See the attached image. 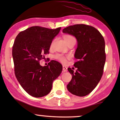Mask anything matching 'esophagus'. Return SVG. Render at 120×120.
I'll return each instance as SVG.
<instances>
[{
    "mask_svg": "<svg viewBox=\"0 0 120 120\" xmlns=\"http://www.w3.org/2000/svg\"><path fill=\"white\" fill-rule=\"evenodd\" d=\"M68 70V68L67 67H66L65 66H63V71L64 72H66Z\"/></svg>",
    "mask_w": 120,
    "mask_h": 120,
    "instance_id": "1",
    "label": "esophagus"
}]
</instances>
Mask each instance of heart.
<instances>
[{"mask_svg":"<svg viewBox=\"0 0 120 120\" xmlns=\"http://www.w3.org/2000/svg\"><path fill=\"white\" fill-rule=\"evenodd\" d=\"M64 39L65 41L66 42L67 44L68 43L69 41H70L73 40H75V38L73 37V36L70 35H65L64 36ZM52 43L51 44V46H52ZM56 58L57 59V60H59L60 61L63 63H65L67 60L66 57L61 55H56Z\"/></svg>","mask_w":120,"mask_h":120,"instance_id":"b5f03b06","label":"heart"}]
</instances>
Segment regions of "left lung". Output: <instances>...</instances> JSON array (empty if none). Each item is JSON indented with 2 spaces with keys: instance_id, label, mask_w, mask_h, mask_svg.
Listing matches in <instances>:
<instances>
[{
  "instance_id": "left-lung-1",
  "label": "left lung",
  "mask_w": 120,
  "mask_h": 120,
  "mask_svg": "<svg viewBox=\"0 0 120 120\" xmlns=\"http://www.w3.org/2000/svg\"><path fill=\"white\" fill-rule=\"evenodd\" d=\"M63 33L76 38L78 47L74 57L76 72L68 70L72 79L67 89L75 96L83 97L94 89L101 80L105 63V41L97 29L91 26L75 24L65 28Z\"/></svg>"
}]
</instances>
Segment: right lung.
<instances>
[{
	"label": "right lung",
	"mask_w": 120,
	"mask_h": 120,
	"mask_svg": "<svg viewBox=\"0 0 120 120\" xmlns=\"http://www.w3.org/2000/svg\"><path fill=\"white\" fill-rule=\"evenodd\" d=\"M60 29L33 26L19 33L14 41L12 57L15 76L24 91L34 97L48 94L53 80L62 71V65L56 60H51L47 66L39 63L49 53L52 40Z\"/></svg>",
	"instance_id": "right-lung-1"
}]
</instances>
